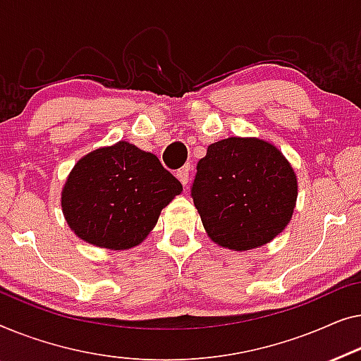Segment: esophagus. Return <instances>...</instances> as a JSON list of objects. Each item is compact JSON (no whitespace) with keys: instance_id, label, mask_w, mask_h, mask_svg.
Listing matches in <instances>:
<instances>
[{"instance_id":"obj_1","label":"esophagus","mask_w":361,"mask_h":361,"mask_svg":"<svg viewBox=\"0 0 361 361\" xmlns=\"http://www.w3.org/2000/svg\"><path fill=\"white\" fill-rule=\"evenodd\" d=\"M176 178L181 181L183 186H186L188 180H190V166H183L181 170L176 171Z\"/></svg>"}]
</instances>
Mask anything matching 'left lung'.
Masks as SVG:
<instances>
[{
    "label": "left lung",
    "mask_w": 361,
    "mask_h": 361,
    "mask_svg": "<svg viewBox=\"0 0 361 361\" xmlns=\"http://www.w3.org/2000/svg\"><path fill=\"white\" fill-rule=\"evenodd\" d=\"M191 196L211 240L243 252L286 229L296 207L298 178L271 142L227 137L207 147L197 161Z\"/></svg>",
    "instance_id": "8db88e82"
}]
</instances>
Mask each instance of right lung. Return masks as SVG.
<instances>
[{
  "label": "right lung",
  "mask_w": 361,
  "mask_h": 361,
  "mask_svg": "<svg viewBox=\"0 0 361 361\" xmlns=\"http://www.w3.org/2000/svg\"><path fill=\"white\" fill-rule=\"evenodd\" d=\"M183 191L150 152L119 140L81 157L62 188V212L91 245L128 250L145 240L160 212Z\"/></svg>",
  "instance_id": "1"
}]
</instances>
